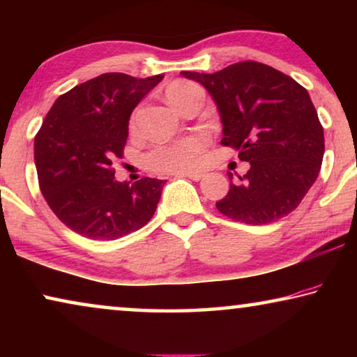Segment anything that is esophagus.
<instances>
[{
    "instance_id": "esophagus-1",
    "label": "esophagus",
    "mask_w": 357,
    "mask_h": 357,
    "mask_svg": "<svg viewBox=\"0 0 357 357\" xmlns=\"http://www.w3.org/2000/svg\"><path fill=\"white\" fill-rule=\"evenodd\" d=\"M178 175H180V177L192 178V180H195V182H198V180H202L204 177V174H202V172H182V174H178Z\"/></svg>"
}]
</instances>
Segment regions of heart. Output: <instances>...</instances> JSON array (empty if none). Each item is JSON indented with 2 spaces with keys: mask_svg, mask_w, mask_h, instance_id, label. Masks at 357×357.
<instances>
[{
  "mask_svg": "<svg viewBox=\"0 0 357 357\" xmlns=\"http://www.w3.org/2000/svg\"><path fill=\"white\" fill-rule=\"evenodd\" d=\"M202 91V87L190 81H175L167 87L165 97L174 109H178L180 102L193 92ZM136 121V115L131 123ZM208 146V138L203 135H193L182 138L174 143L155 146L146 155V164L151 170L159 174H182L197 170L203 162L204 149Z\"/></svg>",
  "mask_w": 357,
  "mask_h": 357,
  "instance_id": "1",
  "label": "heart"
}]
</instances>
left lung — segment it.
<instances>
[{"instance_id":"left-lung-1","label":"left lung","mask_w":357,"mask_h":357,"mask_svg":"<svg viewBox=\"0 0 357 357\" xmlns=\"http://www.w3.org/2000/svg\"><path fill=\"white\" fill-rule=\"evenodd\" d=\"M182 75L203 84L216 102L221 144L250 162L216 203L218 211L252 226L294 211L319 177L325 153L324 126L305 87L258 61L234 63L213 75Z\"/></svg>"}]
</instances>
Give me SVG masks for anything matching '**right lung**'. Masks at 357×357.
<instances>
[{"label": "right lung", "instance_id": "obj_1", "mask_svg": "<svg viewBox=\"0 0 357 357\" xmlns=\"http://www.w3.org/2000/svg\"><path fill=\"white\" fill-rule=\"evenodd\" d=\"M162 75L105 73L61 94L36 135L38 187L56 218L92 241H115L149 222L164 180L116 182L130 115Z\"/></svg>", "mask_w": 357, "mask_h": 357}]
</instances>
